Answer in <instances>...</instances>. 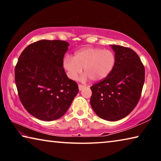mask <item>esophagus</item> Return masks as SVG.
I'll return each mask as SVG.
<instances>
[{
	"mask_svg": "<svg viewBox=\"0 0 161 161\" xmlns=\"http://www.w3.org/2000/svg\"><path fill=\"white\" fill-rule=\"evenodd\" d=\"M84 86H85L83 85V84H79V89H80V91L82 90Z\"/></svg>",
	"mask_w": 161,
	"mask_h": 161,
	"instance_id": "1",
	"label": "esophagus"
}]
</instances>
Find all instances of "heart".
<instances>
[{
    "label": "heart",
    "instance_id": "heart-1",
    "mask_svg": "<svg viewBox=\"0 0 161 161\" xmlns=\"http://www.w3.org/2000/svg\"><path fill=\"white\" fill-rule=\"evenodd\" d=\"M116 64L113 51L99 47H86L76 52L74 58L67 55L63 67L70 79L76 80L84 68L86 75L92 81H100L107 77Z\"/></svg>",
    "mask_w": 161,
    "mask_h": 161
}]
</instances>
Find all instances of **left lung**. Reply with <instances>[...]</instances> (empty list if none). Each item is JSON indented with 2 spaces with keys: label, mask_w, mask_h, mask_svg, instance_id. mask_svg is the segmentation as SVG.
<instances>
[{
  "label": "left lung",
  "mask_w": 161,
  "mask_h": 161,
  "mask_svg": "<svg viewBox=\"0 0 161 161\" xmlns=\"http://www.w3.org/2000/svg\"><path fill=\"white\" fill-rule=\"evenodd\" d=\"M116 64L107 77L91 86L90 103L101 119L118 121L136 107L141 96L145 67L137 53L121 45H111Z\"/></svg>",
  "instance_id": "8db88e82"
}]
</instances>
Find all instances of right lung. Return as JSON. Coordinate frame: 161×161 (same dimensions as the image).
<instances>
[{"label": "right lung", "mask_w": 161, "mask_h": 161, "mask_svg": "<svg viewBox=\"0 0 161 161\" xmlns=\"http://www.w3.org/2000/svg\"><path fill=\"white\" fill-rule=\"evenodd\" d=\"M69 43L42 40L22 52L15 67L18 97L27 111L38 119L54 121L67 112L79 92L67 77L63 58Z\"/></svg>", "instance_id": "add662e5"}]
</instances>
